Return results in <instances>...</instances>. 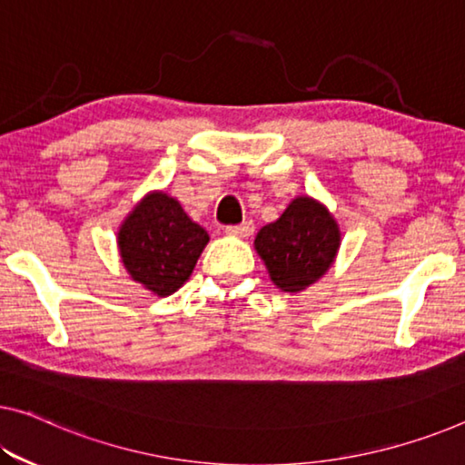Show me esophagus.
<instances>
[{
    "label": "esophagus",
    "instance_id": "1",
    "mask_svg": "<svg viewBox=\"0 0 465 465\" xmlns=\"http://www.w3.org/2000/svg\"><path fill=\"white\" fill-rule=\"evenodd\" d=\"M226 234H232V237H249L253 232V223H242V224H234V226H226L224 228Z\"/></svg>",
    "mask_w": 465,
    "mask_h": 465
}]
</instances>
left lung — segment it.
Returning <instances> with one entry per match:
<instances>
[{"label": "left lung", "instance_id": "left-lung-1", "mask_svg": "<svg viewBox=\"0 0 465 465\" xmlns=\"http://www.w3.org/2000/svg\"><path fill=\"white\" fill-rule=\"evenodd\" d=\"M341 245L337 220L312 197H295L276 223L257 232L255 249L278 289L299 292L320 281Z\"/></svg>", "mask_w": 465, "mask_h": 465}]
</instances>
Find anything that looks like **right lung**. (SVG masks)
<instances>
[{"instance_id":"obj_1","label":"right lung","mask_w":465,"mask_h":465,"mask_svg":"<svg viewBox=\"0 0 465 465\" xmlns=\"http://www.w3.org/2000/svg\"><path fill=\"white\" fill-rule=\"evenodd\" d=\"M210 234L184 213L181 203L155 191L141 199L118 231V249L134 282L166 297L183 287Z\"/></svg>"}]
</instances>
